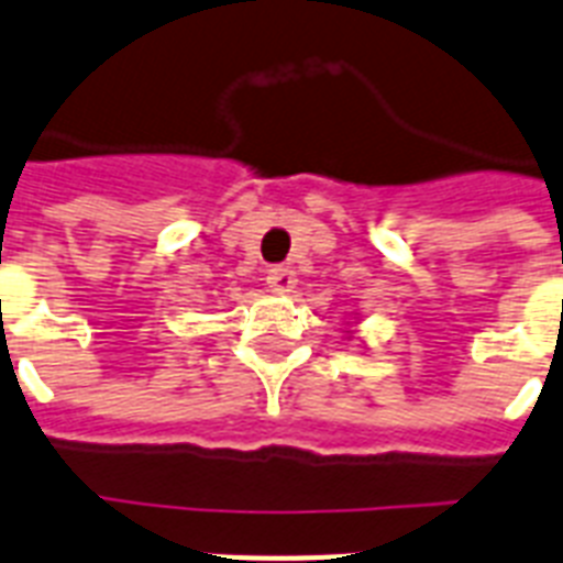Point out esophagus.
<instances>
[{
	"label": "esophagus",
	"instance_id": "1",
	"mask_svg": "<svg viewBox=\"0 0 563 563\" xmlns=\"http://www.w3.org/2000/svg\"><path fill=\"white\" fill-rule=\"evenodd\" d=\"M268 289L277 291V295H286V291H291L297 286V274L291 272L289 266H274L268 268Z\"/></svg>",
	"mask_w": 563,
	"mask_h": 563
}]
</instances>
